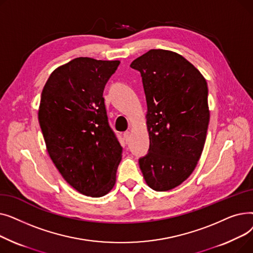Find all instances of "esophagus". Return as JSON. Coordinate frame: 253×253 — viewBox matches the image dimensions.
I'll return each mask as SVG.
<instances>
[{"instance_id": "1", "label": "esophagus", "mask_w": 253, "mask_h": 253, "mask_svg": "<svg viewBox=\"0 0 253 253\" xmlns=\"http://www.w3.org/2000/svg\"><path fill=\"white\" fill-rule=\"evenodd\" d=\"M123 136H124V139H125L126 142H127V141H129V139H130L131 133H130L129 131H126V132H124V133H123Z\"/></svg>"}]
</instances>
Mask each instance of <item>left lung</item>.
<instances>
[{"label":"left lung","mask_w":253,"mask_h":253,"mask_svg":"<svg viewBox=\"0 0 253 253\" xmlns=\"http://www.w3.org/2000/svg\"><path fill=\"white\" fill-rule=\"evenodd\" d=\"M141 75L148 104V154L138 159L149 187L174 189L194 171L209 124L204 77L175 52L152 49L132 61Z\"/></svg>","instance_id":"1"}]
</instances>
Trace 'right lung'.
Instances as JSON below:
<instances>
[{
	"label": "right lung",
	"instance_id": "obj_1",
	"mask_svg": "<svg viewBox=\"0 0 253 253\" xmlns=\"http://www.w3.org/2000/svg\"><path fill=\"white\" fill-rule=\"evenodd\" d=\"M119 64L75 58L53 72L42 91L39 123L48 154L65 181L89 197L113 189L121 161L102 96Z\"/></svg>",
	"mask_w": 253,
	"mask_h": 253
}]
</instances>
